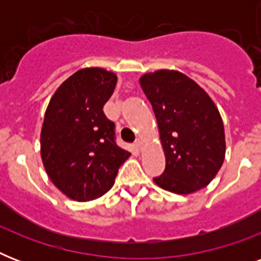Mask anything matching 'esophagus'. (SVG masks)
I'll return each instance as SVG.
<instances>
[{"label": "esophagus", "instance_id": "obj_1", "mask_svg": "<svg viewBox=\"0 0 261 261\" xmlns=\"http://www.w3.org/2000/svg\"><path fill=\"white\" fill-rule=\"evenodd\" d=\"M135 147H137L138 150H142V147H143L142 139H137V141H135Z\"/></svg>", "mask_w": 261, "mask_h": 261}]
</instances>
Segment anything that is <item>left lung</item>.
I'll use <instances>...</instances> for the list:
<instances>
[{
    "label": "left lung",
    "mask_w": 261,
    "mask_h": 261,
    "mask_svg": "<svg viewBox=\"0 0 261 261\" xmlns=\"http://www.w3.org/2000/svg\"><path fill=\"white\" fill-rule=\"evenodd\" d=\"M154 111L165 153V171L154 177L163 190L188 195L217 176L225 160V128L211 97L177 70H157L139 79Z\"/></svg>",
    "instance_id": "8db88e82"
}]
</instances>
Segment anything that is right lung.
<instances>
[{"mask_svg": "<svg viewBox=\"0 0 261 261\" xmlns=\"http://www.w3.org/2000/svg\"><path fill=\"white\" fill-rule=\"evenodd\" d=\"M118 77L101 67L75 71L55 90L47 107L40 155L48 177L67 198L88 202L112 188L130 153L115 142V124L102 107Z\"/></svg>", "mask_w": 261, "mask_h": 261, "instance_id": "right-lung-1", "label": "right lung"}]
</instances>
